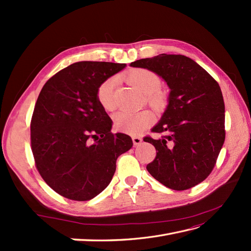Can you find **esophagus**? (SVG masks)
<instances>
[{
	"label": "esophagus",
	"instance_id": "esophagus-1",
	"mask_svg": "<svg viewBox=\"0 0 251 251\" xmlns=\"http://www.w3.org/2000/svg\"><path fill=\"white\" fill-rule=\"evenodd\" d=\"M141 141H142V138L141 137H139V136H134V137H132V142H134L135 146L140 145Z\"/></svg>",
	"mask_w": 251,
	"mask_h": 251
}]
</instances>
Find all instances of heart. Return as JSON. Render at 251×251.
Returning a JSON list of instances; mask_svg holds the SVG:
<instances>
[{
  "mask_svg": "<svg viewBox=\"0 0 251 251\" xmlns=\"http://www.w3.org/2000/svg\"><path fill=\"white\" fill-rule=\"evenodd\" d=\"M126 81L139 92L145 94V100L154 109H162L166 104V95L162 89V79L155 72L148 69H135L125 74ZM116 78L108 77L101 83L96 93V98L99 104L105 111H112L115 108L114 89ZM153 123L151 112L143 110L136 113L130 112H117L114 115L115 128L128 134H138Z\"/></svg>",
  "mask_w": 251,
  "mask_h": 251,
  "instance_id": "obj_1",
  "label": "heart"
}]
</instances>
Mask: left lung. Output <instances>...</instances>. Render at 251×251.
Listing matches in <instances>:
<instances>
[{"label":"left lung","instance_id":"1","mask_svg":"<svg viewBox=\"0 0 251 251\" xmlns=\"http://www.w3.org/2000/svg\"><path fill=\"white\" fill-rule=\"evenodd\" d=\"M155 72L170 88L167 109L143 141L156 149L148 172L176 191L193 188L214 169L226 139L225 101L219 84L205 69L182 55L161 54L130 63Z\"/></svg>","mask_w":251,"mask_h":251}]
</instances>
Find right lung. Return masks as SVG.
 I'll list each match as a JSON object with an SVG mask.
<instances>
[{
	"label": "right lung",
	"mask_w": 251,
	"mask_h": 251,
	"mask_svg": "<svg viewBox=\"0 0 251 251\" xmlns=\"http://www.w3.org/2000/svg\"><path fill=\"white\" fill-rule=\"evenodd\" d=\"M125 66L75 62L52 75L37 97L30 124L35 167L66 199L84 201L101 193L117 157L132 147L129 136L111 132L112 121L96 98L99 85Z\"/></svg>",
	"instance_id": "1"
}]
</instances>
